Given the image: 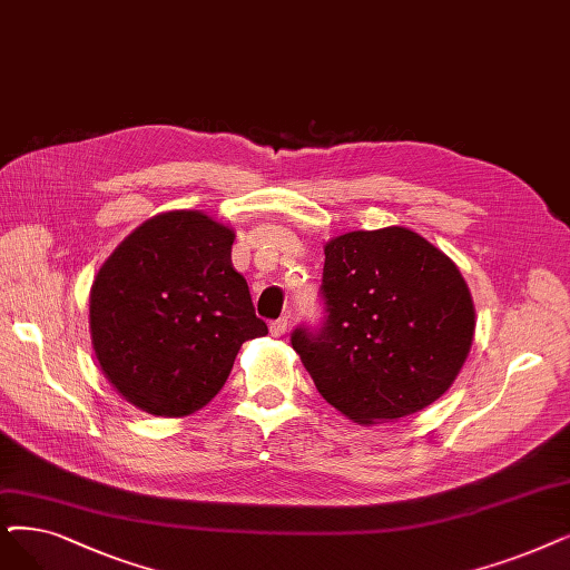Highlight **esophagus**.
I'll use <instances>...</instances> for the list:
<instances>
[{"instance_id":"1","label":"esophagus","mask_w":570,"mask_h":570,"mask_svg":"<svg viewBox=\"0 0 570 570\" xmlns=\"http://www.w3.org/2000/svg\"><path fill=\"white\" fill-rule=\"evenodd\" d=\"M268 330H271L273 336H283L287 332V317L283 315V317H278V321H273Z\"/></svg>"}]
</instances>
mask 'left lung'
<instances>
[{"instance_id":"1","label":"left lung","mask_w":570,"mask_h":570,"mask_svg":"<svg viewBox=\"0 0 570 570\" xmlns=\"http://www.w3.org/2000/svg\"><path fill=\"white\" fill-rule=\"evenodd\" d=\"M325 327L292 348L336 412L393 423L442 397L468 360L474 304L459 266L406 226L325 245Z\"/></svg>"}]
</instances>
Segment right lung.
Wrapping results in <instances>:
<instances>
[{"label": "right lung", "mask_w": 570, "mask_h": 570, "mask_svg": "<svg viewBox=\"0 0 570 570\" xmlns=\"http://www.w3.org/2000/svg\"><path fill=\"white\" fill-rule=\"evenodd\" d=\"M234 229L200 210L154 215L90 285V344L105 379L164 419L206 406L247 338L268 334L232 264Z\"/></svg>", "instance_id": "1"}]
</instances>
